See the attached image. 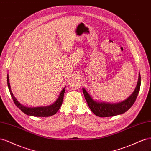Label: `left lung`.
Returning <instances> with one entry per match:
<instances>
[{
  "label": "left lung",
  "instance_id": "obj_1",
  "mask_svg": "<svg viewBox=\"0 0 151 151\" xmlns=\"http://www.w3.org/2000/svg\"><path fill=\"white\" fill-rule=\"evenodd\" d=\"M140 83L141 78L139 73L137 84L133 93L127 100L114 104L97 102L91 99L90 95L87 93L85 88H83V92L87 104L92 112L100 117H108V116H113L119 114H122L127 111L133 105L139 94Z\"/></svg>",
  "mask_w": 151,
  "mask_h": 151
}]
</instances>
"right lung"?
<instances>
[{"instance_id": "right-lung-1", "label": "right lung", "mask_w": 151, "mask_h": 151, "mask_svg": "<svg viewBox=\"0 0 151 151\" xmlns=\"http://www.w3.org/2000/svg\"><path fill=\"white\" fill-rule=\"evenodd\" d=\"M7 81L8 88H9V91H10L11 95L12 96L14 104H15V105L17 106V107L25 114L27 115H30V116H43V117H46V116H50L56 114L57 111H58V110L60 109L63 103V97H64L65 88H63V90L61 91L59 97H58L56 101L53 104L47 106H40V107L31 108V107H27V106L22 105V104L19 103V102L17 100V99L14 97L12 92L11 90V86H10V83H9L8 75L7 76Z\"/></svg>"}]
</instances>
